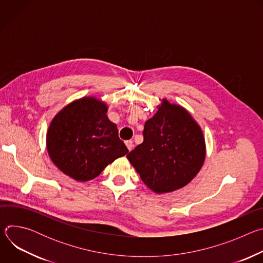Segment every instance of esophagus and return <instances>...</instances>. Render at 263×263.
<instances>
[{
	"mask_svg": "<svg viewBox=\"0 0 263 263\" xmlns=\"http://www.w3.org/2000/svg\"><path fill=\"white\" fill-rule=\"evenodd\" d=\"M125 143H126V145H127V147H128L129 151H131V149H132V148H133V146H134L133 141H132V140H127Z\"/></svg>",
	"mask_w": 263,
	"mask_h": 263,
	"instance_id": "1",
	"label": "esophagus"
}]
</instances>
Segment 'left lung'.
Returning <instances> with one entry per match:
<instances>
[{"mask_svg": "<svg viewBox=\"0 0 263 263\" xmlns=\"http://www.w3.org/2000/svg\"><path fill=\"white\" fill-rule=\"evenodd\" d=\"M142 134V143L127 158L154 193L182 189L201 170L206 155L203 132L183 107L163 99Z\"/></svg>", "mask_w": 263, "mask_h": 263, "instance_id": "left-lung-1", "label": "left lung"}]
</instances>
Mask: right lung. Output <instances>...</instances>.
<instances>
[{
  "mask_svg": "<svg viewBox=\"0 0 263 263\" xmlns=\"http://www.w3.org/2000/svg\"><path fill=\"white\" fill-rule=\"evenodd\" d=\"M106 112L105 103L82 98L65 106L53 119L47 133L48 153L70 178L89 181L129 152Z\"/></svg>",
  "mask_w": 263,
  "mask_h": 263,
  "instance_id": "add662e5",
  "label": "right lung"
}]
</instances>
